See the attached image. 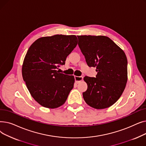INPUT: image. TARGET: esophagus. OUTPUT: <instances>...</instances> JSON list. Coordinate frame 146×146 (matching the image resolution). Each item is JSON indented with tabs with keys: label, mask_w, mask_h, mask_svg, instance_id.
<instances>
[{
	"label": "esophagus",
	"mask_w": 146,
	"mask_h": 146,
	"mask_svg": "<svg viewBox=\"0 0 146 146\" xmlns=\"http://www.w3.org/2000/svg\"><path fill=\"white\" fill-rule=\"evenodd\" d=\"M74 79H75V82L76 83H79L81 81H82L83 77H82V76H74Z\"/></svg>",
	"instance_id": "1"
}]
</instances>
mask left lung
<instances>
[{
    "mask_svg": "<svg viewBox=\"0 0 146 146\" xmlns=\"http://www.w3.org/2000/svg\"><path fill=\"white\" fill-rule=\"evenodd\" d=\"M79 47L89 67H96V78L85 76L88 85L83 93L86 103L97 110L115 103L125 89L127 82L125 54L108 36H78Z\"/></svg>",
    "mask_w": 146,
    "mask_h": 146,
    "instance_id": "left-lung-1",
    "label": "left lung"
}]
</instances>
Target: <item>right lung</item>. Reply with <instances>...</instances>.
I'll return each instance as SVG.
<instances>
[{
    "label": "right lung",
    "mask_w": 146,
    "mask_h": 146,
    "mask_svg": "<svg viewBox=\"0 0 146 146\" xmlns=\"http://www.w3.org/2000/svg\"><path fill=\"white\" fill-rule=\"evenodd\" d=\"M78 44L76 35H55L38 38L29 48L22 67L23 79L35 100L45 108L63 105L73 88L74 76L56 69Z\"/></svg>",
    "instance_id": "add662e5"
}]
</instances>
